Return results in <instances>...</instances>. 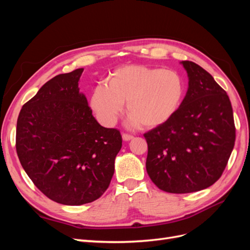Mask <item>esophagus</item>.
Here are the masks:
<instances>
[{
    "mask_svg": "<svg viewBox=\"0 0 250 250\" xmlns=\"http://www.w3.org/2000/svg\"><path fill=\"white\" fill-rule=\"evenodd\" d=\"M122 138L124 141L128 142V141H131L133 139V135H130V134H127V133H123L122 134Z\"/></svg>",
    "mask_w": 250,
    "mask_h": 250,
    "instance_id": "34e87169",
    "label": "esophagus"
}]
</instances>
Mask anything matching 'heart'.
Instances as JSON below:
<instances>
[{
    "label": "heart",
    "instance_id": "b5f03b06",
    "mask_svg": "<svg viewBox=\"0 0 250 250\" xmlns=\"http://www.w3.org/2000/svg\"><path fill=\"white\" fill-rule=\"evenodd\" d=\"M185 95V80L176 71L133 64L113 71L107 85L98 84L89 105L103 125L112 126L126 103L132 124L152 129L176 115Z\"/></svg>",
    "mask_w": 250,
    "mask_h": 250
}]
</instances>
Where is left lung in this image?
<instances>
[{"label": "left lung", "instance_id": "left-lung-1", "mask_svg": "<svg viewBox=\"0 0 250 250\" xmlns=\"http://www.w3.org/2000/svg\"><path fill=\"white\" fill-rule=\"evenodd\" d=\"M188 87L168 123L144 134L146 169L161 190L185 194L214 185L221 177L234 146L232 107L225 90L195 62H181Z\"/></svg>", "mask_w": 250, "mask_h": 250}]
</instances>
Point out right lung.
I'll return each instance as SVG.
<instances>
[{"instance_id":"obj_1","label":"right lung","mask_w":250,"mask_h":250,"mask_svg":"<svg viewBox=\"0 0 250 250\" xmlns=\"http://www.w3.org/2000/svg\"><path fill=\"white\" fill-rule=\"evenodd\" d=\"M82 72L59 74L44 83L22 105L17 123L21 167L42 194L65 206L101 197L122 147L120 131L98 123L79 92Z\"/></svg>"}]
</instances>
